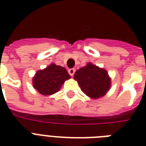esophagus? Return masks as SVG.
Instances as JSON below:
<instances>
[{
	"mask_svg": "<svg viewBox=\"0 0 146 146\" xmlns=\"http://www.w3.org/2000/svg\"><path fill=\"white\" fill-rule=\"evenodd\" d=\"M75 71H76L75 69H73V68L70 69V70H68V73H69V74L71 76H73L74 75V73H75Z\"/></svg>",
	"mask_w": 146,
	"mask_h": 146,
	"instance_id": "34e87169",
	"label": "esophagus"
}]
</instances>
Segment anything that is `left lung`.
I'll list each match as a JSON object with an SVG mask.
<instances>
[{
	"mask_svg": "<svg viewBox=\"0 0 146 146\" xmlns=\"http://www.w3.org/2000/svg\"><path fill=\"white\" fill-rule=\"evenodd\" d=\"M73 79L77 81L81 90L92 99L105 96L111 86L108 71L92 63L76 71Z\"/></svg>",
	"mask_w": 146,
	"mask_h": 146,
	"instance_id": "left-lung-1",
	"label": "left lung"
}]
</instances>
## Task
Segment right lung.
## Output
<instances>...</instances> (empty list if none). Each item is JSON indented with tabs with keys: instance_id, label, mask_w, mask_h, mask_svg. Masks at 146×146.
I'll return each instance as SVG.
<instances>
[{
	"instance_id": "add662e5",
	"label": "right lung",
	"mask_w": 146,
	"mask_h": 146,
	"mask_svg": "<svg viewBox=\"0 0 146 146\" xmlns=\"http://www.w3.org/2000/svg\"><path fill=\"white\" fill-rule=\"evenodd\" d=\"M70 78L64 67L50 64L46 68L36 72L33 78V85L41 95L51 96L59 91L64 82Z\"/></svg>"
}]
</instances>
